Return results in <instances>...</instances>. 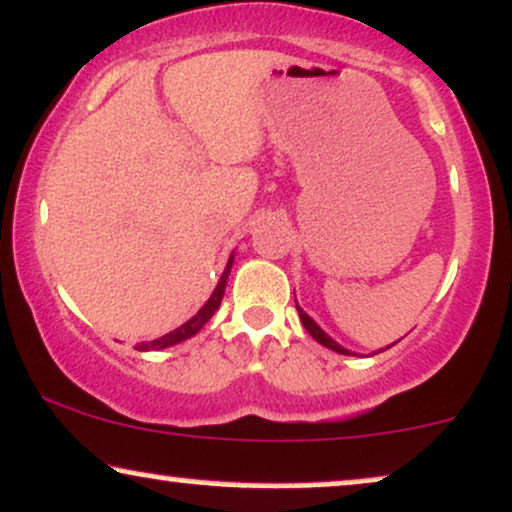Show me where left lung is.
<instances>
[{
    "label": "left lung",
    "instance_id": "obj_1",
    "mask_svg": "<svg viewBox=\"0 0 512 512\" xmlns=\"http://www.w3.org/2000/svg\"><path fill=\"white\" fill-rule=\"evenodd\" d=\"M295 310H298V315H300V322H303V326L307 329V334H310L312 338H315L317 343H322L324 348H329V350H334V353H341V355H355V353H350L348 348H343L341 343H336L334 338H331L329 334H326V331L322 329V326H319L315 319H312L310 315H307V312L303 310V307L298 305V300H295ZM393 346V343H391ZM391 346H386V348H391ZM384 348V350H386ZM377 353H381V350H377Z\"/></svg>",
    "mask_w": 512,
    "mask_h": 512
}]
</instances>
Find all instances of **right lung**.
Here are the masks:
<instances>
[{"instance_id": "add662e5", "label": "right lung", "mask_w": 512, "mask_h": 512, "mask_svg": "<svg viewBox=\"0 0 512 512\" xmlns=\"http://www.w3.org/2000/svg\"><path fill=\"white\" fill-rule=\"evenodd\" d=\"M233 257H236V255H233V252H231V257H229V262H226V269H224V274H221L217 288H214L212 295H209L207 303L202 305L200 310H197L195 315L190 317L186 324H181V326H178V329L169 331V334L155 338V341L138 343V350H164V348L176 346V343L186 341V338H193V336L197 334V331H200L202 326H205V324L209 322V319H212L214 312L219 310L221 298H224V291H226V281H229V274H231V267H233Z\"/></svg>"}]
</instances>
